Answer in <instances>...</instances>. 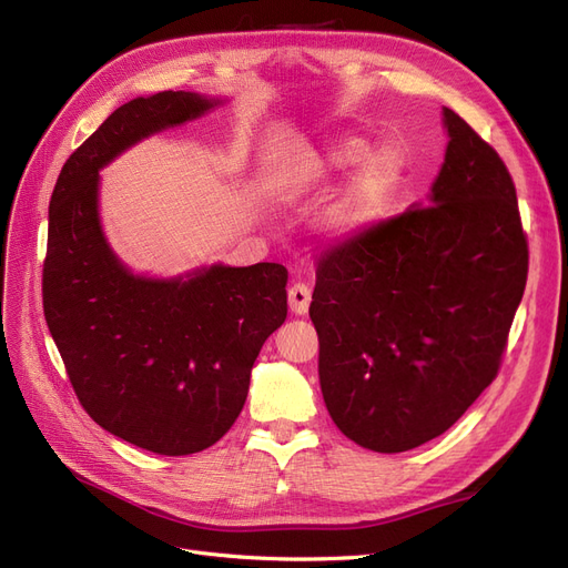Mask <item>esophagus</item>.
Listing matches in <instances>:
<instances>
[{"mask_svg":"<svg viewBox=\"0 0 568 568\" xmlns=\"http://www.w3.org/2000/svg\"><path fill=\"white\" fill-rule=\"evenodd\" d=\"M311 286L296 282L288 288V307L294 315H307V307H311Z\"/></svg>","mask_w":568,"mask_h":568,"instance_id":"34e87169","label":"esophagus"}]
</instances>
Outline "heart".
Segmentation results:
<instances>
[{
  "instance_id": "obj_1",
  "label": "heart",
  "mask_w": 568,
  "mask_h": 568,
  "mask_svg": "<svg viewBox=\"0 0 568 568\" xmlns=\"http://www.w3.org/2000/svg\"><path fill=\"white\" fill-rule=\"evenodd\" d=\"M356 173L320 215V232L332 244H351L382 220L405 170L400 146L382 142L369 149L365 136H341L286 159L272 178V192L286 205L329 192Z\"/></svg>"
}]
</instances>
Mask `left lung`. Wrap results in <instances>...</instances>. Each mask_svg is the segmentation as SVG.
<instances>
[{"instance_id":"1","label":"left lung","mask_w":568,"mask_h":568,"mask_svg":"<svg viewBox=\"0 0 568 568\" xmlns=\"http://www.w3.org/2000/svg\"><path fill=\"white\" fill-rule=\"evenodd\" d=\"M443 128L426 201L317 265L324 405L374 453L419 448L469 409L495 379L526 288L528 244L503 159L450 109Z\"/></svg>"}]
</instances>
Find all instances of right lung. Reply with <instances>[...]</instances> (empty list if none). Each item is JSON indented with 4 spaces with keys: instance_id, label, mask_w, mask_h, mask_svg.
Here are the masks:
<instances>
[{
    "instance_id": "add662e5",
    "label": "right lung",
    "mask_w": 568,
    "mask_h": 568,
    "mask_svg": "<svg viewBox=\"0 0 568 568\" xmlns=\"http://www.w3.org/2000/svg\"><path fill=\"white\" fill-rule=\"evenodd\" d=\"M225 104L196 92L128 101L71 153L49 203L42 298L68 379L101 428L168 457L211 448L236 422L255 357L286 320L288 274L280 263L134 274L101 227L99 173Z\"/></svg>"
}]
</instances>
